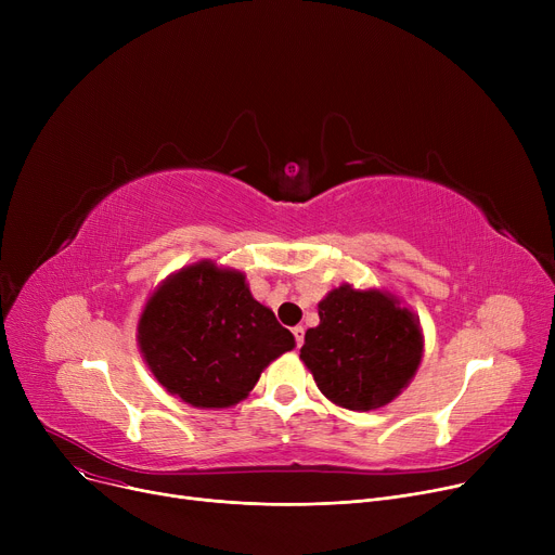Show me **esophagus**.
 Here are the masks:
<instances>
[{"label":"esophagus","instance_id":"34e87169","mask_svg":"<svg viewBox=\"0 0 555 555\" xmlns=\"http://www.w3.org/2000/svg\"><path fill=\"white\" fill-rule=\"evenodd\" d=\"M293 335H295V341H297V346H301V344H304V335H306V328H304V326H295V328H293Z\"/></svg>","mask_w":555,"mask_h":555}]
</instances>
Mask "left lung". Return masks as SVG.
<instances>
[{
    "mask_svg": "<svg viewBox=\"0 0 555 555\" xmlns=\"http://www.w3.org/2000/svg\"><path fill=\"white\" fill-rule=\"evenodd\" d=\"M423 356L414 314L383 293L341 285L319 304L301 360L328 400L353 412L377 410L412 380Z\"/></svg>",
    "mask_w": 555,
    "mask_h": 555,
    "instance_id": "8db88e82",
    "label": "left lung"
}]
</instances>
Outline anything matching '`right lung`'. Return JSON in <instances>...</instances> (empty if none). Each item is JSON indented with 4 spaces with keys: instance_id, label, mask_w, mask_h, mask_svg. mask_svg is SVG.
<instances>
[{
    "instance_id": "obj_1",
    "label": "right lung",
    "mask_w": 555,
    "mask_h": 555,
    "mask_svg": "<svg viewBox=\"0 0 555 555\" xmlns=\"http://www.w3.org/2000/svg\"><path fill=\"white\" fill-rule=\"evenodd\" d=\"M139 348L157 380L193 406L243 400L295 337L233 270L197 262L168 279L139 319Z\"/></svg>"
}]
</instances>
